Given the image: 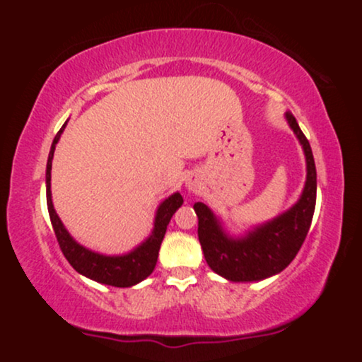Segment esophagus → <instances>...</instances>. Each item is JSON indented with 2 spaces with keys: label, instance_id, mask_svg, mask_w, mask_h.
<instances>
[{
  "label": "esophagus",
  "instance_id": "1",
  "mask_svg": "<svg viewBox=\"0 0 362 362\" xmlns=\"http://www.w3.org/2000/svg\"><path fill=\"white\" fill-rule=\"evenodd\" d=\"M187 187H189V190H195V187H197V180L190 177L189 180H187Z\"/></svg>",
  "mask_w": 362,
  "mask_h": 362
}]
</instances>
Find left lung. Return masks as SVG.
<instances>
[{
  "label": "left lung",
  "mask_w": 362,
  "mask_h": 362,
  "mask_svg": "<svg viewBox=\"0 0 362 362\" xmlns=\"http://www.w3.org/2000/svg\"><path fill=\"white\" fill-rule=\"evenodd\" d=\"M291 129L300 139L306 156V184L300 201L272 221L260 224L243 238H231L224 233L213 211L204 202H195L199 218V242L211 269L228 281H262L279 274L300 252L317 202V168L311 146L291 112H286Z\"/></svg>",
  "instance_id": "8db88e82"
}]
</instances>
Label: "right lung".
Listing matches in <instances>:
<instances>
[{
  "label": "right lung",
  "mask_w": 362,
  "mask_h": 362,
  "mask_svg": "<svg viewBox=\"0 0 362 362\" xmlns=\"http://www.w3.org/2000/svg\"><path fill=\"white\" fill-rule=\"evenodd\" d=\"M64 126L61 127V131L57 132L56 138L52 141L51 151H49V160H47V170H45V194H47V209L49 216H51V223L54 228V233H56L57 243H59L62 253H64L66 260L73 265V269L76 272H80L81 276L93 279L100 284L107 286H115V288H129V286H134L155 271V265L158 260V252H160V245L163 242V236L167 233V226L172 219V216L175 214V211L182 206L184 199L182 195L175 192L170 195L168 199H165L161 202L160 207L156 211L155 218V228H153V233L149 235L146 242H143L138 248H134L132 252L126 253V255H100L97 252H91L88 248H85L83 245L74 242L73 236L68 233V230L64 228V224L61 223L59 216L56 214L52 206V197H51V168H52V156L54 149H56L57 141H59Z\"/></svg>",
  "instance_id": "1"
}]
</instances>
